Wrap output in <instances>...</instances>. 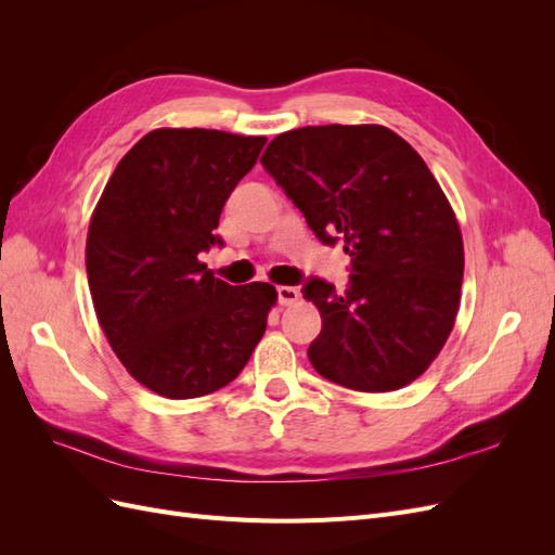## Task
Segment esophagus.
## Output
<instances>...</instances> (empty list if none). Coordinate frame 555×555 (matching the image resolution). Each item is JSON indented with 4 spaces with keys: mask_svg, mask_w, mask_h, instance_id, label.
I'll return each instance as SVG.
<instances>
[{
    "mask_svg": "<svg viewBox=\"0 0 555 555\" xmlns=\"http://www.w3.org/2000/svg\"><path fill=\"white\" fill-rule=\"evenodd\" d=\"M298 298H300V294H298L296 287H287V284H282V287H278V300H280L282 306H294Z\"/></svg>",
    "mask_w": 555,
    "mask_h": 555,
    "instance_id": "34e87169",
    "label": "esophagus"
}]
</instances>
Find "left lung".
Here are the masks:
<instances>
[{"mask_svg": "<svg viewBox=\"0 0 555 555\" xmlns=\"http://www.w3.org/2000/svg\"><path fill=\"white\" fill-rule=\"evenodd\" d=\"M275 178L324 245L343 243L349 284L312 278L304 298L322 314L314 371L382 393L424 375L456 322L463 238L442 188L416 150L382 125H324L268 143Z\"/></svg>", "mask_w": 555, "mask_h": 555, "instance_id": "1", "label": "left lung"}]
</instances>
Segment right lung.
Instances as JSON below:
<instances>
[{"label": "right lung", "mask_w": 555, "mask_h": 555, "mask_svg": "<svg viewBox=\"0 0 555 555\" xmlns=\"http://www.w3.org/2000/svg\"><path fill=\"white\" fill-rule=\"evenodd\" d=\"M266 139L155 129L115 166L90 220L86 266L99 324L129 375L164 398L222 389L249 361L278 292L231 287L201 251Z\"/></svg>", "instance_id": "obj_1"}]
</instances>
